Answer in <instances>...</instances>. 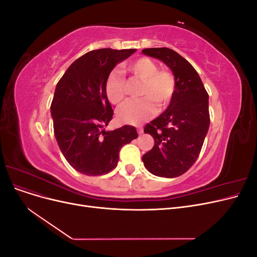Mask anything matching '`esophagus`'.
Returning a JSON list of instances; mask_svg holds the SVG:
<instances>
[{"instance_id": "obj_1", "label": "esophagus", "mask_w": 257, "mask_h": 257, "mask_svg": "<svg viewBox=\"0 0 257 257\" xmlns=\"http://www.w3.org/2000/svg\"><path fill=\"white\" fill-rule=\"evenodd\" d=\"M137 132H138L139 135H142V134L144 133V130H143L142 127H138V128H137Z\"/></svg>"}]
</instances>
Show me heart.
<instances>
[{
    "label": "heart",
    "mask_w": 257,
    "mask_h": 257,
    "mask_svg": "<svg viewBox=\"0 0 257 257\" xmlns=\"http://www.w3.org/2000/svg\"><path fill=\"white\" fill-rule=\"evenodd\" d=\"M125 69L143 81L139 91V96L143 98L131 99L122 104L116 110V116L121 122L135 125L155 113L157 106L154 102L159 108H164L169 104L175 93L176 80L172 73L159 69L158 64L149 58H139L131 62ZM105 91L112 104H119L125 97V80L119 72L112 71L107 76Z\"/></svg>",
    "instance_id": "b5f03b06"
}]
</instances>
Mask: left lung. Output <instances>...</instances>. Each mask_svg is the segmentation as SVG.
Returning <instances> with one entry per match:
<instances>
[{
	"label": "left lung",
	"instance_id": "obj_1",
	"mask_svg": "<svg viewBox=\"0 0 257 257\" xmlns=\"http://www.w3.org/2000/svg\"><path fill=\"white\" fill-rule=\"evenodd\" d=\"M142 52L166 64L176 80L167 109L145 127L154 146L143 162L154 176L176 178L188 172L200 153L210 125L209 96L195 68L176 51L147 48Z\"/></svg>",
	"mask_w": 257,
	"mask_h": 257
}]
</instances>
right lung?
Wrapping results in <instances>:
<instances>
[{"label":"right lung","instance_id":"1","mask_svg":"<svg viewBox=\"0 0 257 257\" xmlns=\"http://www.w3.org/2000/svg\"><path fill=\"white\" fill-rule=\"evenodd\" d=\"M135 51L92 50L73 62L57 84L50 107L54 136L68 164L83 175L111 172L121 148L138 137L132 125L104 128L113 114L105 91L107 76Z\"/></svg>","mask_w":257,"mask_h":257}]
</instances>
